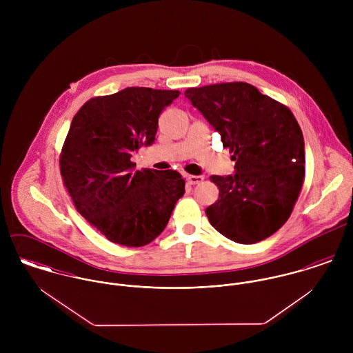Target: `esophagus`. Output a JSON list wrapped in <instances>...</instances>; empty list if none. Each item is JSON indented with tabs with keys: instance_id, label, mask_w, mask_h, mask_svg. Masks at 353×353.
Here are the masks:
<instances>
[{
	"instance_id": "1",
	"label": "esophagus",
	"mask_w": 353,
	"mask_h": 353,
	"mask_svg": "<svg viewBox=\"0 0 353 353\" xmlns=\"http://www.w3.org/2000/svg\"><path fill=\"white\" fill-rule=\"evenodd\" d=\"M186 179L190 185H197V183L202 182L203 176H201V175H186Z\"/></svg>"
}]
</instances>
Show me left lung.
I'll return each instance as SVG.
<instances>
[{
  "label": "left lung",
  "instance_id": "obj_1",
  "mask_svg": "<svg viewBox=\"0 0 353 353\" xmlns=\"http://www.w3.org/2000/svg\"><path fill=\"white\" fill-rule=\"evenodd\" d=\"M185 97L235 161V174L210 176L220 194L205 210L209 223L236 243L266 239L288 220L302 189L305 157L298 121L248 83L189 88Z\"/></svg>",
  "mask_w": 353,
  "mask_h": 353
}]
</instances>
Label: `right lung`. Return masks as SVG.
<instances>
[{"label":"right lung","instance_id":"add662e5","mask_svg":"<svg viewBox=\"0 0 353 353\" xmlns=\"http://www.w3.org/2000/svg\"><path fill=\"white\" fill-rule=\"evenodd\" d=\"M179 94L129 87L87 101L72 121L61 175L80 214L110 242L148 245L185 194L178 171H140L132 161L134 152L154 143L160 112Z\"/></svg>","mask_w":353,"mask_h":353}]
</instances>
